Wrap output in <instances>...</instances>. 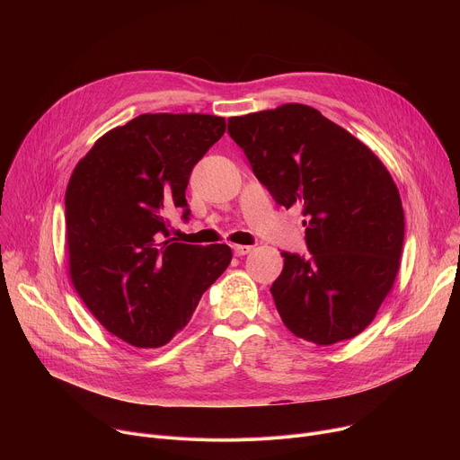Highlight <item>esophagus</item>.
Masks as SVG:
<instances>
[{
	"label": "esophagus",
	"mask_w": 460,
	"mask_h": 460,
	"mask_svg": "<svg viewBox=\"0 0 460 460\" xmlns=\"http://www.w3.org/2000/svg\"><path fill=\"white\" fill-rule=\"evenodd\" d=\"M233 251H234L236 256H243V254L251 252L252 247H251V245H233Z\"/></svg>",
	"instance_id": "obj_1"
}]
</instances>
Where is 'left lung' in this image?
<instances>
[{
	"label": "left lung",
	"instance_id": "1",
	"mask_svg": "<svg viewBox=\"0 0 460 460\" xmlns=\"http://www.w3.org/2000/svg\"><path fill=\"white\" fill-rule=\"evenodd\" d=\"M279 206L300 208L309 256L282 252L271 286L288 330L316 346L362 333L401 268L404 209L375 153L302 103L227 119Z\"/></svg>",
	"mask_w": 460,
	"mask_h": 460
}]
</instances>
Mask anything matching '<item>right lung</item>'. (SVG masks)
I'll list each match as a JSON object with an SVG mask.
<instances>
[{
  "label": "right lung",
  "mask_w": 460,
  "mask_h": 460,
  "mask_svg": "<svg viewBox=\"0 0 460 460\" xmlns=\"http://www.w3.org/2000/svg\"><path fill=\"white\" fill-rule=\"evenodd\" d=\"M224 133L220 116L140 114L105 133L73 171L69 275L98 322L130 346H165L231 264L229 245L180 243L167 229L172 209L187 220L190 171Z\"/></svg>",
  "instance_id": "obj_1"
}]
</instances>
